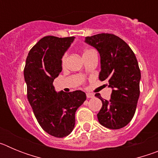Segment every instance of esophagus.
I'll use <instances>...</instances> for the list:
<instances>
[{
  "mask_svg": "<svg viewBox=\"0 0 158 158\" xmlns=\"http://www.w3.org/2000/svg\"><path fill=\"white\" fill-rule=\"evenodd\" d=\"M93 96H94V95H93V93H86V97H87V98H93Z\"/></svg>",
  "mask_w": 158,
  "mask_h": 158,
  "instance_id": "esophagus-1",
  "label": "esophagus"
}]
</instances>
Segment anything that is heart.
<instances>
[{
	"mask_svg": "<svg viewBox=\"0 0 158 158\" xmlns=\"http://www.w3.org/2000/svg\"><path fill=\"white\" fill-rule=\"evenodd\" d=\"M90 51H92V50H90V49H85V50L83 51V55H85V54H87V53L90 52ZM65 60H66V54H64L62 57V65H65Z\"/></svg>",
	"mask_w": 158,
	"mask_h": 158,
	"instance_id": "obj_1",
	"label": "heart"
}]
</instances>
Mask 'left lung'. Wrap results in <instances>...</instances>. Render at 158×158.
Segmentation results:
<instances>
[{
    "label": "left lung",
    "instance_id": "1",
    "mask_svg": "<svg viewBox=\"0 0 158 158\" xmlns=\"http://www.w3.org/2000/svg\"><path fill=\"white\" fill-rule=\"evenodd\" d=\"M85 43L100 53L99 79L107 81L112 89L109 101L102 98L100 93L95 95L102 101L97 114L99 123L109 129L124 127L135 115L140 94L141 72L135 53L126 42L109 33L87 36Z\"/></svg>",
    "mask_w": 158,
    "mask_h": 158
}]
</instances>
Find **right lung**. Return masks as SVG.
Listing matches in <instances>:
<instances>
[{"label": "right lung", "instance_id": "right-lung-1", "mask_svg": "<svg viewBox=\"0 0 158 158\" xmlns=\"http://www.w3.org/2000/svg\"><path fill=\"white\" fill-rule=\"evenodd\" d=\"M73 40V36L42 38L29 51L23 69L27 97L35 116L43 131L56 138L72 132L75 112L86 100L84 92L56 93L53 85L62 69V55Z\"/></svg>", "mask_w": 158, "mask_h": 158}]
</instances>
